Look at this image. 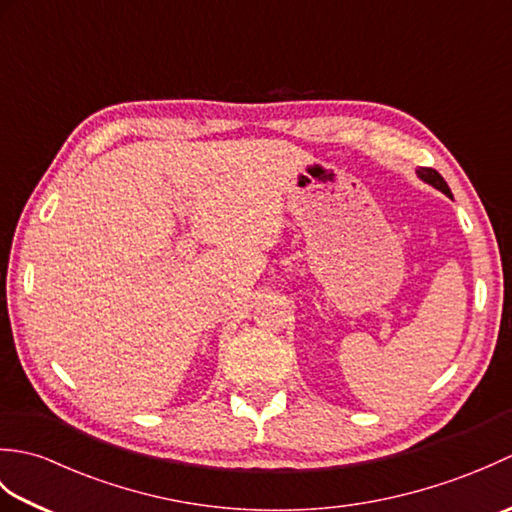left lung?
Wrapping results in <instances>:
<instances>
[{
  "mask_svg": "<svg viewBox=\"0 0 512 512\" xmlns=\"http://www.w3.org/2000/svg\"><path fill=\"white\" fill-rule=\"evenodd\" d=\"M418 176L424 180V182H429L431 187H436V189H440L442 193H447V195H451V189H449V184L444 182V178L440 176V173L436 171V169H431V167H420L418 169Z\"/></svg>",
  "mask_w": 512,
  "mask_h": 512,
  "instance_id": "1",
  "label": "left lung"
}]
</instances>
